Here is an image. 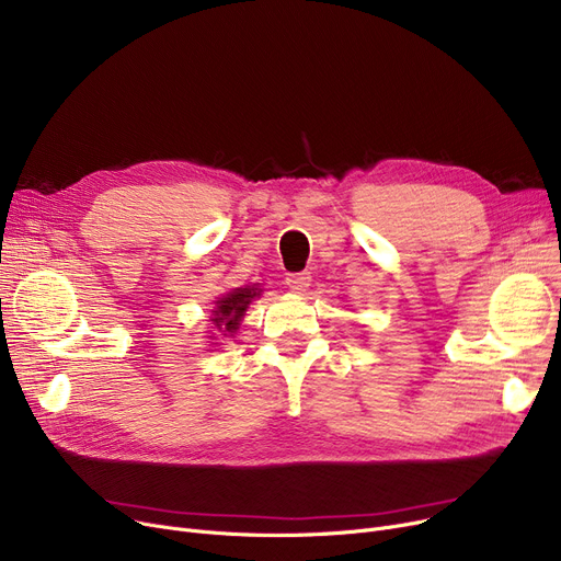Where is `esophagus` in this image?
<instances>
[{
	"instance_id": "esophagus-1",
	"label": "esophagus",
	"mask_w": 561,
	"mask_h": 561,
	"mask_svg": "<svg viewBox=\"0 0 561 561\" xmlns=\"http://www.w3.org/2000/svg\"><path fill=\"white\" fill-rule=\"evenodd\" d=\"M286 284L290 290L296 293H305L311 286V273H290L286 277Z\"/></svg>"
}]
</instances>
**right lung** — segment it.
I'll use <instances>...</instances> for the list:
<instances>
[{
    "instance_id": "right-lung-1",
    "label": "right lung",
    "mask_w": 561,
    "mask_h": 561,
    "mask_svg": "<svg viewBox=\"0 0 561 561\" xmlns=\"http://www.w3.org/2000/svg\"><path fill=\"white\" fill-rule=\"evenodd\" d=\"M259 296V290L254 286L250 288H233L231 293L222 300H218V309L214 311V322L220 332H225L222 336H227V332H236L239 330V322L243 318V313L248 311V305Z\"/></svg>"
}]
</instances>
